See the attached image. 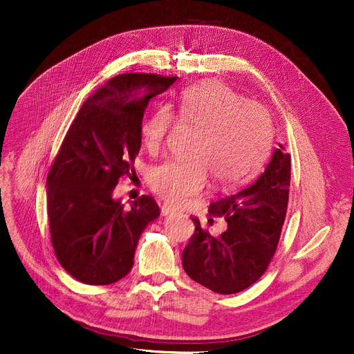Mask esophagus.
Here are the masks:
<instances>
[{"mask_svg": "<svg viewBox=\"0 0 354 354\" xmlns=\"http://www.w3.org/2000/svg\"><path fill=\"white\" fill-rule=\"evenodd\" d=\"M160 212H162V215H171V214H175L176 209L174 207H171V205H167V203H162V205H160Z\"/></svg>", "mask_w": 354, "mask_h": 354, "instance_id": "obj_1", "label": "esophagus"}]
</instances>
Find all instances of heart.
Wrapping results in <instances>:
<instances>
[{
  "mask_svg": "<svg viewBox=\"0 0 354 354\" xmlns=\"http://www.w3.org/2000/svg\"><path fill=\"white\" fill-rule=\"evenodd\" d=\"M183 124L198 129L191 155L167 160L147 176L151 189L180 207L208 188L214 176L221 187H235L252 176L271 145V119L266 109L245 100L230 86L205 82L185 90L174 104ZM174 113L156 107L140 124V139L149 153H159L174 126Z\"/></svg>",
  "mask_w": 354,
  "mask_h": 354,
  "instance_id": "1",
  "label": "heart"
}]
</instances>
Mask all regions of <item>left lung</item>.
I'll use <instances>...</instances> for the list:
<instances>
[{
    "label": "left lung",
    "mask_w": 354,
    "mask_h": 354,
    "mask_svg": "<svg viewBox=\"0 0 354 354\" xmlns=\"http://www.w3.org/2000/svg\"><path fill=\"white\" fill-rule=\"evenodd\" d=\"M290 179L291 158L280 145L261 176L209 205L211 215L228 222L225 232L215 238L192 218L195 234L182 254L185 272L219 294H235L258 281L280 241Z\"/></svg>",
    "instance_id": "left-lung-1"
}]
</instances>
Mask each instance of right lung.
<instances>
[{
	"mask_svg": "<svg viewBox=\"0 0 354 354\" xmlns=\"http://www.w3.org/2000/svg\"><path fill=\"white\" fill-rule=\"evenodd\" d=\"M176 79L126 73L109 80L84 102L50 167L51 244L62 267L80 283L122 280L133 267L140 234L159 216L151 195L124 209L113 189L122 176L133 175L149 100Z\"/></svg>",
	"mask_w": 354,
	"mask_h": 354,
	"instance_id": "add662e5",
	"label": "right lung"
}]
</instances>
